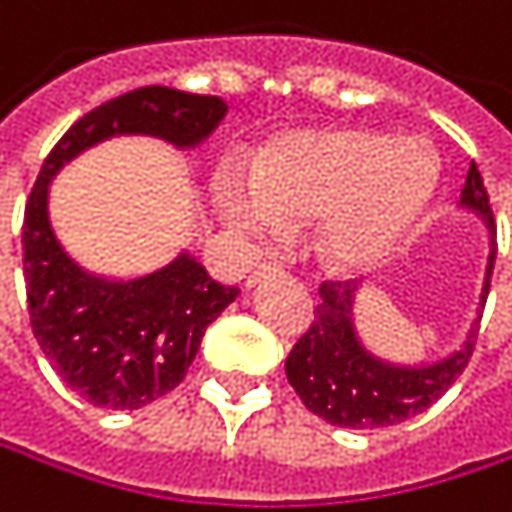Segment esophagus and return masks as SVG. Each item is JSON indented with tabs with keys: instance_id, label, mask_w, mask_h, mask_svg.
Instances as JSON below:
<instances>
[{
	"instance_id": "obj_1",
	"label": "esophagus",
	"mask_w": 512,
	"mask_h": 512,
	"mask_svg": "<svg viewBox=\"0 0 512 512\" xmlns=\"http://www.w3.org/2000/svg\"><path fill=\"white\" fill-rule=\"evenodd\" d=\"M276 273H279L276 267H270V264H264V267H258V270H254V273L248 276V282H245V285H248V288H258L261 282H267V279H273Z\"/></svg>"
}]
</instances>
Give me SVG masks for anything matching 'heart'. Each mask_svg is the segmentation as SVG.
I'll list each match as a JSON object with an SVG mask.
<instances>
[{"label":"heart","instance_id":"1","mask_svg":"<svg viewBox=\"0 0 512 512\" xmlns=\"http://www.w3.org/2000/svg\"><path fill=\"white\" fill-rule=\"evenodd\" d=\"M435 161L411 137L366 128H309L267 143L251 164V188L224 176L221 215L267 242L279 227L321 221L318 254L333 270H366L408 233L435 191Z\"/></svg>","mask_w":512,"mask_h":512}]
</instances>
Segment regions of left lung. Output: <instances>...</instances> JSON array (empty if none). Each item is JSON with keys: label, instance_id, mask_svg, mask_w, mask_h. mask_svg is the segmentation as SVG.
<instances>
[{"label": "left lung", "instance_id": "left-lung-1", "mask_svg": "<svg viewBox=\"0 0 512 512\" xmlns=\"http://www.w3.org/2000/svg\"><path fill=\"white\" fill-rule=\"evenodd\" d=\"M459 209L474 212L486 224L489 258L480 288L477 318L471 321L462 345L438 360L426 363H393L369 351L357 330V288L348 282H327L321 288V306L315 309V324L291 351L285 372L303 405L321 420L342 429H384L408 417L423 414L435 405L450 384L465 372L480 312L489 297V279L495 267V221L489 194L483 188L480 170L471 161Z\"/></svg>", "mask_w": 512, "mask_h": 512}]
</instances>
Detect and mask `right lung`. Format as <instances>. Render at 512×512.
<instances>
[{
  "mask_svg": "<svg viewBox=\"0 0 512 512\" xmlns=\"http://www.w3.org/2000/svg\"><path fill=\"white\" fill-rule=\"evenodd\" d=\"M227 104L167 86L125 92L77 119L47 155L23 215V279L32 333L59 378L89 405L143 408L188 372L206 327L239 297L209 279L188 248L143 276H104L74 261L50 221V185L80 152L110 137L200 146Z\"/></svg>",
  "mask_w": 512,
  "mask_h": 512,
  "instance_id": "1",
  "label": "right lung"
}]
</instances>
